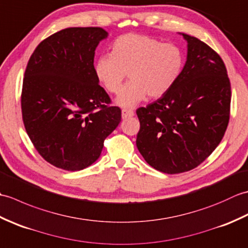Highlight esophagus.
Here are the masks:
<instances>
[{
	"instance_id": "obj_1",
	"label": "esophagus",
	"mask_w": 248,
	"mask_h": 248,
	"mask_svg": "<svg viewBox=\"0 0 248 248\" xmlns=\"http://www.w3.org/2000/svg\"><path fill=\"white\" fill-rule=\"evenodd\" d=\"M121 116H123V119H128L130 117H132V116H134V113L133 110L131 109H123L121 110Z\"/></svg>"
}]
</instances>
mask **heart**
<instances>
[{
	"label": "heart",
	"mask_w": 248,
	"mask_h": 248,
	"mask_svg": "<svg viewBox=\"0 0 248 248\" xmlns=\"http://www.w3.org/2000/svg\"><path fill=\"white\" fill-rule=\"evenodd\" d=\"M183 54L177 46L163 44L149 36L127 34L116 39L112 53L100 55L93 72L98 82L110 93H117L129 73L116 103L134 108L147 96H164L175 85L183 68Z\"/></svg>",
	"instance_id": "heart-1"
}]
</instances>
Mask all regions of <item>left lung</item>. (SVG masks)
<instances>
[{"label": "left lung", "mask_w": 248, "mask_h": 248, "mask_svg": "<svg viewBox=\"0 0 248 248\" xmlns=\"http://www.w3.org/2000/svg\"><path fill=\"white\" fill-rule=\"evenodd\" d=\"M187 43L186 62L164 96L136 110V146L156 170L180 173L197 167L212 154L227 129L231 87L220 56L196 37Z\"/></svg>", "instance_id": "8db88e82"}]
</instances>
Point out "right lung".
<instances>
[{
  "label": "right lung",
  "instance_id": "right-lung-1",
  "mask_svg": "<svg viewBox=\"0 0 248 248\" xmlns=\"http://www.w3.org/2000/svg\"><path fill=\"white\" fill-rule=\"evenodd\" d=\"M101 28H68L37 46L26 66L21 108L36 150L55 167L82 170L96 162L121 110L93 72Z\"/></svg>",
  "mask_w": 248,
  "mask_h": 248
}]
</instances>
